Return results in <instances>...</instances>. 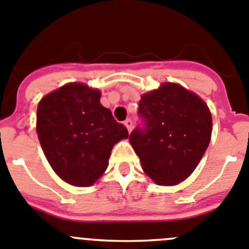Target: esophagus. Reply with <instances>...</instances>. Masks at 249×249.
Wrapping results in <instances>:
<instances>
[{
	"label": "esophagus",
	"instance_id": "obj_1",
	"mask_svg": "<svg viewBox=\"0 0 249 249\" xmlns=\"http://www.w3.org/2000/svg\"><path fill=\"white\" fill-rule=\"evenodd\" d=\"M124 125L125 126H126V129H127V131H131V129H133V122H131V119H126L124 122Z\"/></svg>",
	"mask_w": 249,
	"mask_h": 249
}]
</instances>
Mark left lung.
I'll return each instance as SVG.
<instances>
[{
  "label": "left lung",
  "instance_id": "obj_1",
  "mask_svg": "<svg viewBox=\"0 0 249 249\" xmlns=\"http://www.w3.org/2000/svg\"><path fill=\"white\" fill-rule=\"evenodd\" d=\"M138 111L144 125L133 130L129 141L145 174L161 186L189 178L211 140L207 104L178 84L163 83L141 97Z\"/></svg>",
  "mask_w": 249,
  "mask_h": 249
}]
</instances>
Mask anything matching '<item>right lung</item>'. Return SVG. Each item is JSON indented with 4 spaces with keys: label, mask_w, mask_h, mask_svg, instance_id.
Returning <instances> with one entry per match:
<instances>
[{
    "label": "right lung",
    "mask_w": 249,
    "mask_h": 249,
    "mask_svg": "<svg viewBox=\"0 0 249 249\" xmlns=\"http://www.w3.org/2000/svg\"><path fill=\"white\" fill-rule=\"evenodd\" d=\"M38 139L55 174L78 187L91 186L104 174L114 145L129 136L100 91L82 83H68L38 104Z\"/></svg>",
    "instance_id": "obj_1"
}]
</instances>
